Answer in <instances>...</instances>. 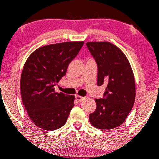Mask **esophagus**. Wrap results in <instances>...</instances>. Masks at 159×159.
Here are the masks:
<instances>
[{
    "label": "esophagus",
    "instance_id": "34e87169",
    "mask_svg": "<svg viewBox=\"0 0 159 159\" xmlns=\"http://www.w3.org/2000/svg\"><path fill=\"white\" fill-rule=\"evenodd\" d=\"M85 97H82V96H80V95H76V100L78 102H82L83 100H84Z\"/></svg>",
    "mask_w": 159,
    "mask_h": 159
}]
</instances>
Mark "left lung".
I'll list each match as a JSON object with an SVG mask.
<instances>
[{
  "label": "left lung",
  "instance_id": "left-lung-1",
  "mask_svg": "<svg viewBox=\"0 0 159 159\" xmlns=\"http://www.w3.org/2000/svg\"><path fill=\"white\" fill-rule=\"evenodd\" d=\"M98 65L97 84L108 83L104 98L95 99L96 109L89 121L100 130H110L125 121L134 104L135 79L128 59L120 49L109 42L86 43Z\"/></svg>",
  "mask_w": 159,
  "mask_h": 159
}]
</instances>
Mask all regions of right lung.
<instances>
[{"label":"right lung","instance_id":"add662e5","mask_svg":"<svg viewBox=\"0 0 159 159\" xmlns=\"http://www.w3.org/2000/svg\"><path fill=\"white\" fill-rule=\"evenodd\" d=\"M83 44L84 41H75L44 46L25 63L20 81L21 99L31 120L43 130L61 128L75 106V95L55 92L54 86Z\"/></svg>","mask_w":159,"mask_h":159}]
</instances>
